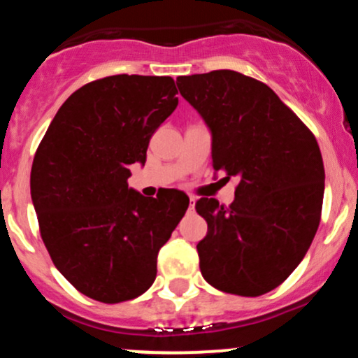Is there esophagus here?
<instances>
[{"label": "esophagus", "mask_w": 358, "mask_h": 358, "mask_svg": "<svg viewBox=\"0 0 358 358\" xmlns=\"http://www.w3.org/2000/svg\"><path fill=\"white\" fill-rule=\"evenodd\" d=\"M195 208V196H190V205H188V210H193Z\"/></svg>", "instance_id": "34e87169"}]
</instances>
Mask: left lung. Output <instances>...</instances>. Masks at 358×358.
<instances>
[{"label": "left lung", "mask_w": 358, "mask_h": 358, "mask_svg": "<svg viewBox=\"0 0 358 358\" xmlns=\"http://www.w3.org/2000/svg\"><path fill=\"white\" fill-rule=\"evenodd\" d=\"M212 134L213 170L237 176L231 207L200 199L207 236L200 271L224 293L259 296L281 285L310 249L322 215L318 143L273 89L234 71L176 79ZM227 176V178H229Z\"/></svg>", "instance_id": "1"}]
</instances>
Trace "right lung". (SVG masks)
I'll list each match as a JSON object with an SVG mask.
<instances>
[{
    "label": "right lung",
    "mask_w": 358,
    "mask_h": 358,
    "mask_svg": "<svg viewBox=\"0 0 358 358\" xmlns=\"http://www.w3.org/2000/svg\"><path fill=\"white\" fill-rule=\"evenodd\" d=\"M171 77L110 76L62 104L36 150L31 202L62 276L85 296L121 303L150 289L158 252L188 208L180 190L127 187L150 138L178 106Z\"/></svg>",
    "instance_id": "1"
}]
</instances>
